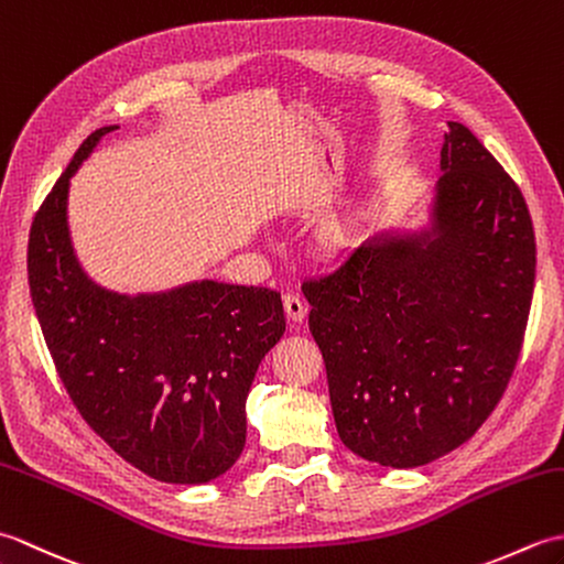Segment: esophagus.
Listing matches in <instances>:
<instances>
[{"instance_id":"1","label":"esophagus","mask_w":564,"mask_h":564,"mask_svg":"<svg viewBox=\"0 0 564 564\" xmlns=\"http://www.w3.org/2000/svg\"><path fill=\"white\" fill-rule=\"evenodd\" d=\"M283 307H285V315H289V319L293 322V325H301V322L307 315V307L303 303V297H297L293 293H289V295L283 297Z\"/></svg>"}]
</instances>
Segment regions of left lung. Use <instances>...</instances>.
Returning <instances> with one entry per match:
<instances>
[{
    "label": "left lung",
    "mask_w": 564,
    "mask_h": 564,
    "mask_svg": "<svg viewBox=\"0 0 564 564\" xmlns=\"http://www.w3.org/2000/svg\"><path fill=\"white\" fill-rule=\"evenodd\" d=\"M535 237L519 186L448 121L429 223L366 239L303 283L344 446L386 467L458 448L519 361Z\"/></svg>",
    "instance_id": "left-lung-1"
}]
</instances>
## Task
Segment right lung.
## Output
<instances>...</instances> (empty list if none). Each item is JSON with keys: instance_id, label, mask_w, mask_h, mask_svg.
<instances>
[{"instance_id": "1", "label": "right lung", "mask_w": 564, "mask_h": 564, "mask_svg": "<svg viewBox=\"0 0 564 564\" xmlns=\"http://www.w3.org/2000/svg\"><path fill=\"white\" fill-rule=\"evenodd\" d=\"M116 128L82 142L35 213L31 301L84 422L154 480L203 485L242 455L247 394L285 332L283 303L275 291L210 279L128 295L82 269L67 225L69 178Z\"/></svg>"}]
</instances>
